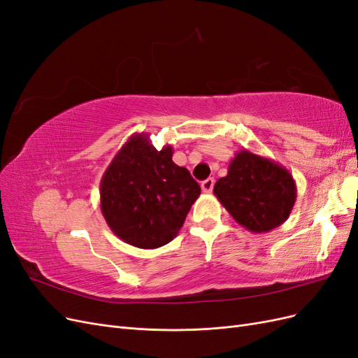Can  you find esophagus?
<instances>
[{
	"label": "esophagus",
	"mask_w": 358,
	"mask_h": 358,
	"mask_svg": "<svg viewBox=\"0 0 358 358\" xmlns=\"http://www.w3.org/2000/svg\"><path fill=\"white\" fill-rule=\"evenodd\" d=\"M213 183H215V179L213 178H209L201 182V189L203 192H210L213 189Z\"/></svg>",
	"instance_id": "obj_1"
}]
</instances>
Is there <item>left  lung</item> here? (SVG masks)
Returning <instances> with one entry per match:
<instances>
[{"mask_svg": "<svg viewBox=\"0 0 358 358\" xmlns=\"http://www.w3.org/2000/svg\"><path fill=\"white\" fill-rule=\"evenodd\" d=\"M213 194L234 221L252 233H267L284 224L297 199L296 182L279 162L239 150Z\"/></svg>", "mask_w": 358, "mask_h": 358, "instance_id": "obj_1", "label": "left lung"}]
</instances>
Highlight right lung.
Masks as SVG:
<instances>
[{
  "instance_id": "obj_1",
  "label": "right lung",
  "mask_w": 358,
  "mask_h": 358,
  "mask_svg": "<svg viewBox=\"0 0 358 358\" xmlns=\"http://www.w3.org/2000/svg\"><path fill=\"white\" fill-rule=\"evenodd\" d=\"M171 145L155 149L145 133L117 150L100 183L101 213L110 230L142 249L164 246L178 236L200 196V185L171 159Z\"/></svg>"
}]
</instances>
